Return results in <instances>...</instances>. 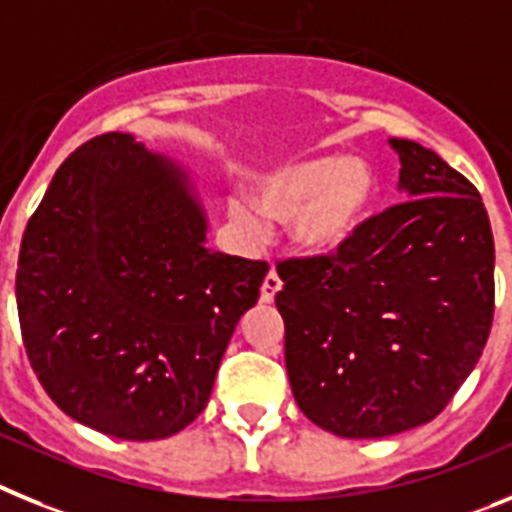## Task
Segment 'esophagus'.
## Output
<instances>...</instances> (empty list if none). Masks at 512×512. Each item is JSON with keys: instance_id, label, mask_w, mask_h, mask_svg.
<instances>
[{"instance_id": "esophagus-1", "label": "esophagus", "mask_w": 512, "mask_h": 512, "mask_svg": "<svg viewBox=\"0 0 512 512\" xmlns=\"http://www.w3.org/2000/svg\"><path fill=\"white\" fill-rule=\"evenodd\" d=\"M281 288H283L281 275L275 273V270H270V273L265 275V281H262V288H260V299H262V304H270V301L275 299V293L281 291Z\"/></svg>"}]
</instances>
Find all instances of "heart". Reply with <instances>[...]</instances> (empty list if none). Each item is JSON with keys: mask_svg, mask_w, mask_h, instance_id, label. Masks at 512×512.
Segmentation results:
<instances>
[{"mask_svg": "<svg viewBox=\"0 0 512 512\" xmlns=\"http://www.w3.org/2000/svg\"><path fill=\"white\" fill-rule=\"evenodd\" d=\"M379 193L381 180L368 159L319 154L262 172L252 185V203L262 216L288 221V234L301 250L324 255L361 234ZM229 213L244 229H260V216L247 203L231 201Z\"/></svg>", "mask_w": 512, "mask_h": 512, "instance_id": "b5f03b06", "label": "heart"}]
</instances>
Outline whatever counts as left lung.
<instances>
[{
    "instance_id": "obj_1",
    "label": "left lung",
    "mask_w": 512,
    "mask_h": 512,
    "mask_svg": "<svg viewBox=\"0 0 512 512\" xmlns=\"http://www.w3.org/2000/svg\"><path fill=\"white\" fill-rule=\"evenodd\" d=\"M389 144L402 203L335 255L278 262L293 397L340 438H384L441 415L495 314V242L477 188L435 151Z\"/></svg>"
}]
</instances>
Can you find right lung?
<instances>
[{"label": "right lung", "mask_w": 512, "mask_h": 512, "mask_svg": "<svg viewBox=\"0 0 512 512\" xmlns=\"http://www.w3.org/2000/svg\"><path fill=\"white\" fill-rule=\"evenodd\" d=\"M188 172L131 133L66 157L22 234L17 314L30 366L69 417L159 441L206 410L268 262L206 247Z\"/></svg>", "instance_id": "1"}]
</instances>
